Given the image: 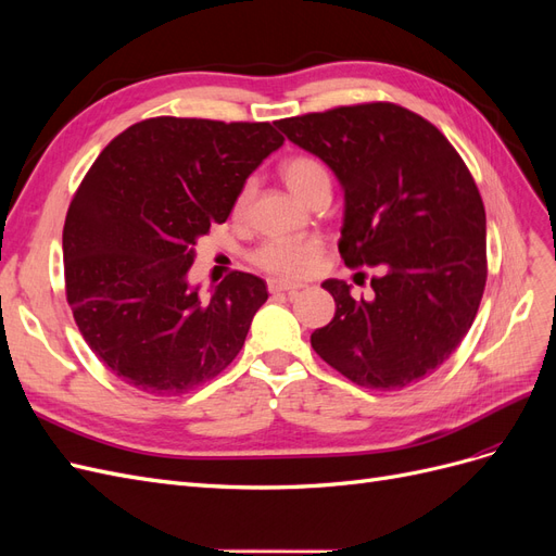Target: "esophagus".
Returning <instances> with one entry per match:
<instances>
[{"instance_id":"34e87169","label":"esophagus","mask_w":556,"mask_h":556,"mask_svg":"<svg viewBox=\"0 0 556 556\" xmlns=\"http://www.w3.org/2000/svg\"><path fill=\"white\" fill-rule=\"evenodd\" d=\"M266 285H268V292H271V294H278V292H296V290L304 288V285H301V282L278 280V278H268Z\"/></svg>"}]
</instances>
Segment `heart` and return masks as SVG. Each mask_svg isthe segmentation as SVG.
Instances as JSON below:
<instances>
[{
	"mask_svg": "<svg viewBox=\"0 0 556 556\" xmlns=\"http://www.w3.org/2000/svg\"><path fill=\"white\" fill-rule=\"evenodd\" d=\"M280 176L288 188L304 201H313L317 194H331L329 166L311 153H296L280 166ZM255 194V182L245 180L233 199V213L243 215ZM323 245L313 239H271L252 250V264L262 271L280 278H304L311 276L319 260H323Z\"/></svg>",
	"mask_w": 556,
	"mask_h": 556,
	"instance_id": "1",
	"label": "heart"
}]
</instances>
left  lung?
I'll return each instance as SVG.
<instances>
[{
	"label": "left lung",
	"instance_id": "1",
	"mask_svg": "<svg viewBox=\"0 0 556 556\" xmlns=\"http://www.w3.org/2000/svg\"><path fill=\"white\" fill-rule=\"evenodd\" d=\"M285 137L331 166L345 190V266H382L374 296L323 288L336 315L311 345L368 390H401L439 368L468 333L486 282L478 185L443 131L392 102L282 117Z\"/></svg>",
	"mask_w": 556,
	"mask_h": 556
}]
</instances>
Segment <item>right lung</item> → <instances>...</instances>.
I'll return each mask as SVG.
<instances>
[{
    "label": "right lung",
    "mask_w": 556,
    "mask_h": 556,
    "mask_svg": "<svg viewBox=\"0 0 556 556\" xmlns=\"http://www.w3.org/2000/svg\"><path fill=\"white\" fill-rule=\"evenodd\" d=\"M282 141L271 123L160 115L99 153L66 211L64 290L111 374L178 396L239 355L266 282L231 271L201 301L188 285L192 245L227 220L245 178Z\"/></svg>",
    "instance_id": "right-lung-1"
}]
</instances>
